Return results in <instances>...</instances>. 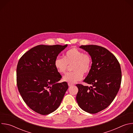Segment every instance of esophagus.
<instances>
[{
    "label": "esophagus",
    "instance_id": "34e87169",
    "mask_svg": "<svg viewBox=\"0 0 133 133\" xmlns=\"http://www.w3.org/2000/svg\"><path fill=\"white\" fill-rule=\"evenodd\" d=\"M68 86H69V87H70V86H73V85H74V84H69V83H68Z\"/></svg>",
    "mask_w": 133,
    "mask_h": 133
}]
</instances>
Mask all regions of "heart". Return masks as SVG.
<instances>
[{
    "label": "heart",
    "mask_w": 133,
    "mask_h": 133,
    "mask_svg": "<svg viewBox=\"0 0 133 133\" xmlns=\"http://www.w3.org/2000/svg\"><path fill=\"white\" fill-rule=\"evenodd\" d=\"M54 65L57 70L61 74L66 73L68 65H72V70L74 71L65 75L63 81L69 84H75L82 79L83 74L89 73L91 68L92 59L89 54L73 48L66 51L64 58H57Z\"/></svg>",
    "instance_id": "1"
}]
</instances>
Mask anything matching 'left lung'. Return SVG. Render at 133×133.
Returning <instances> with one entry per match:
<instances>
[{"label": "left lung", "mask_w": 133, "mask_h": 133, "mask_svg": "<svg viewBox=\"0 0 133 133\" xmlns=\"http://www.w3.org/2000/svg\"><path fill=\"white\" fill-rule=\"evenodd\" d=\"M79 47L91 57V69L84 80L91 86L77 84L76 101L83 110L95 114L106 108L115 98L121 84V68L116 57L105 48L93 45Z\"/></svg>", "instance_id": "1"}]
</instances>
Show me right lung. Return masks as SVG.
<instances>
[{"instance_id":"add662e5","label":"right lung","mask_w":133,"mask_h":133,"mask_svg":"<svg viewBox=\"0 0 133 133\" xmlns=\"http://www.w3.org/2000/svg\"><path fill=\"white\" fill-rule=\"evenodd\" d=\"M67 45L36 46L25 52L17 67V85L28 106L41 115L58 108L68 88L66 82L58 83L62 76L54 62Z\"/></svg>"}]
</instances>
